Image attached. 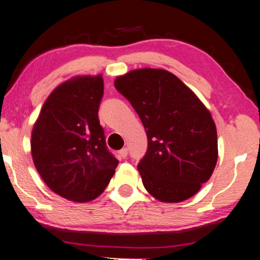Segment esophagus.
I'll use <instances>...</instances> for the list:
<instances>
[{
	"mask_svg": "<svg viewBox=\"0 0 260 260\" xmlns=\"http://www.w3.org/2000/svg\"><path fill=\"white\" fill-rule=\"evenodd\" d=\"M118 154H120L122 159H125L126 155H127V148H122V150L118 152Z\"/></svg>",
	"mask_w": 260,
	"mask_h": 260,
	"instance_id": "34e87169",
	"label": "esophagus"
}]
</instances>
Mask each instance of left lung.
<instances>
[{"label": "left lung", "instance_id": "1", "mask_svg": "<svg viewBox=\"0 0 260 260\" xmlns=\"http://www.w3.org/2000/svg\"><path fill=\"white\" fill-rule=\"evenodd\" d=\"M139 115L148 147L138 164L152 197L180 203L210 180L218 161V135L210 110L175 75L164 69L131 70L114 82Z\"/></svg>", "mask_w": 260, "mask_h": 260}]
</instances>
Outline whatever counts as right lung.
Returning <instances> with one entry per match:
<instances>
[{
    "label": "right lung",
    "mask_w": 260,
    "mask_h": 260,
    "mask_svg": "<svg viewBox=\"0 0 260 260\" xmlns=\"http://www.w3.org/2000/svg\"><path fill=\"white\" fill-rule=\"evenodd\" d=\"M102 95V75L75 76L54 88L33 125L34 166L48 188L68 201L99 197L118 165L98 117Z\"/></svg>",
    "instance_id": "right-lung-1"
}]
</instances>
